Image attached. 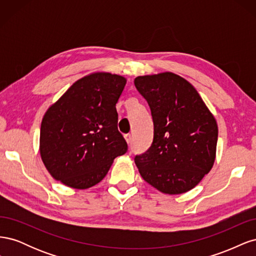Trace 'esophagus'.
<instances>
[{"mask_svg": "<svg viewBox=\"0 0 256 256\" xmlns=\"http://www.w3.org/2000/svg\"><path fill=\"white\" fill-rule=\"evenodd\" d=\"M124 138H125V140H126V142L128 143V144H130L131 143V140H132V138H131V134H125L124 136Z\"/></svg>", "mask_w": 256, "mask_h": 256, "instance_id": "esophagus-1", "label": "esophagus"}]
</instances>
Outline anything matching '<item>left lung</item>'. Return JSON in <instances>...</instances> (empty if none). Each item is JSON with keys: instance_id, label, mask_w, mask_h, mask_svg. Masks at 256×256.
Returning <instances> with one entry per match:
<instances>
[{"instance_id": "obj_1", "label": "left lung", "mask_w": 256, "mask_h": 256, "mask_svg": "<svg viewBox=\"0 0 256 256\" xmlns=\"http://www.w3.org/2000/svg\"><path fill=\"white\" fill-rule=\"evenodd\" d=\"M148 104L154 140L134 162L143 180L166 194L184 193L203 180L216 159L218 126L196 90L173 72L136 76Z\"/></svg>"}]
</instances>
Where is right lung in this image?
<instances>
[{
    "mask_svg": "<svg viewBox=\"0 0 256 256\" xmlns=\"http://www.w3.org/2000/svg\"><path fill=\"white\" fill-rule=\"evenodd\" d=\"M125 85L122 76L90 74L74 82L44 113L40 150L54 180L74 189L90 188L127 152L116 111Z\"/></svg>",
    "mask_w": 256,
    "mask_h": 256,
    "instance_id": "right-lung-1",
    "label": "right lung"
}]
</instances>
